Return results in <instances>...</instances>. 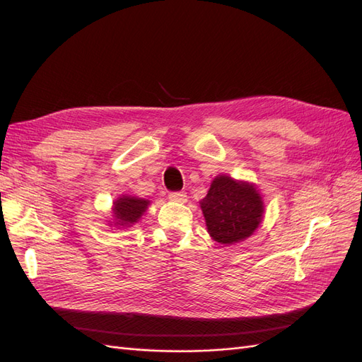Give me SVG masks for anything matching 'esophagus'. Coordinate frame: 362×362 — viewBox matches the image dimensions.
<instances>
[{"label":"esophagus","instance_id":"1","mask_svg":"<svg viewBox=\"0 0 362 362\" xmlns=\"http://www.w3.org/2000/svg\"><path fill=\"white\" fill-rule=\"evenodd\" d=\"M169 199L172 202L185 204V202H187V194H185L184 192H172V193H169Z\"/></svg>","mask_w":362,"mask_h":362}]
</instances>
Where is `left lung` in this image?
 <instances>
[{
  "label": "left lung",
  "instance_id": "obj_1",
  "mask_svg": "<svg viewBox=\"0 0 362 362\" xmlns=\"http://www.w3.org/2000/svg\"><path fill=\"white\" fill-rule=\"evenodd\" d=\"M206 231L214 242L242 243L258 229L264 217V201L254 182L221 173L199 202Z\"/></svg>",
  "mask_w": 362,
  "mask_h": 362
}]
</instances>
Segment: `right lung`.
<instances>
[{
  "instance_id": "add662e5",
  "label": "right lung",
  "mask_w": 362,
  "mask_h": 362,
  "mask_svg": "<svg viewBox=\"0 0 362 362\" xmlns=\"http://www.w3.org/2000/svg\"><path fill=\"white\" fill-rule=\"evenodd\" d=\"M151 201L137 198V196L131 194H120L117 199H115L112 206V222L108 223L115 228H129L136 225L141 216L148 210Z\"/></svg>"
}]
</instances>
